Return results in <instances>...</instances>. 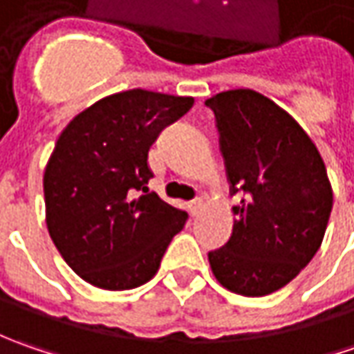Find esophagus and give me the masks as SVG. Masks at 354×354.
Segmentation results:
<instances>
[{
    "instance_id": "1",
    "label": "esophagus",
    "mask_w": 354,
    "mask_h": 354,
    "mask_svg": "<svg viewBox=\"0 0 354 354\" xmlns=\"http://www.w3.org/2000/svg\"><path fill=\"white\" fill-rule=\"evenodd\" d=\"M201 207H203V201H201V198H193V201L189 203V212H191L193 216H197L198 212H201Z\"/></svg>"
}]
</instances>
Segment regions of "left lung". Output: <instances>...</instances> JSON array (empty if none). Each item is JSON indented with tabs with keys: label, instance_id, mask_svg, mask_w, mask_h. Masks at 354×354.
Segmentation results:
<instances>
[{
	"label": "left lung",
	"instance_id": "8db88e82",
	"mask_svg": "<svg viewBox=\"0 0 354 354\" xmlns=\"http://www.w3.org/2000/svg\"><path fill=\"white\" fill-rule=\"evenodd\" d=\"M214 112L226 177L240 205L232 236L209 252L214 278L230 292H278L319 250L333 189L319 151L278 104L250 88L207 100Z\"/></svg>",
	"mask_w": 354,
	"mask_h": 354
}]
</instances>
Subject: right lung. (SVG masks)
Wrapping results in <instances>:
<instances>
[{
    "label": "right lung",
    "instance_id": "1",
    "mask_svg": "<svg viewBox=\"0 0 354 354\" xmlns=\"http://www.w3.org/2000/svg\"><path fill=\"white\" fill-rule=\"evenodd\" d=\"M193 102L126 90L92 104L62 129L43 177L47 228L84 281L122 292L157 274L187 212L145 187L153 177L147 151Z\"/></svg>",
    "mask_w": 354,
    "mask_h": 354
}]
</instances>
